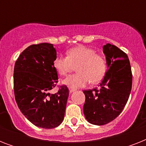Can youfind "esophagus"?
<instances>
[{
  "instance_id": "esophagus-1",
  "label": "esophagus",
  "mask_w": 146,
  "mask_h": 146,
  "mask_svg": "<svg viewBox=\"0 0 146 146\" xmlns=\"http://www.w3.org/2000/svg\"><path fill=\"white\" fill-rule=\"evenodd\" d=\"M69 91H70V93H72V92H74L76 91L75 89H72V88H70L69 89Z\"/></svg>"
}]
</instances>
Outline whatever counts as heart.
<instances>
[{
  "instance_id": "heart-1",
  "label": "heart",
  "mask_w": 146,
  "mask_h": 146,
  "mask_svg": "<svg viewBox=\"0 0 146 146\" xmlns=\"http://www.w3.org/2000/svg\"><path fill=\"white\" fill-rule=\"evenodd\" d=\"M77 73L63 80V83L72 89L86 86L91 82L96 85L102 82L108 70L107 60L104 56L96 54L93 48L80 45L68 50L67 57L59 56L54 61V66L60 75L65 76L73 70Z\"/></svg>"
}]
</instances>
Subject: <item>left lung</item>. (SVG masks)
Returning a JSON list of instances; mask_svg holds the SVG:
<instances>
[{
  "instance_id": "1",
  "label": "left lung",
  "mask_w": 146,
  "mask_h": 146,
  "mask_svg": "<svg viewBox=\"0 0 146 146\" xmlns=\"http://www.w3.org/2000/svg\"><path fill=\"white\" fill-rule=\"evenodd\" d=\"M108 70L99 88L84 90L83 112L87 120L104 125L113 120L124 108L132 89L133 75L127 54L115 45L103 46Z\"/></svg>"
}]
</instances>
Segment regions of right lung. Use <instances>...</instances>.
Listing matches in <instances>:
<instances>
[{
	"mask_svg": "<svg viewBox=\"0 0 146 146\" xmlns=\"http://www.w3.org/2000/svg\"><path fill=\"white\" fill-rule=\"evenodd\" d=\"M57 51L52 44H32L15 63L13 89L15 99L25 117L44 129L58 127L64 120L69 89L65 85L54 94L58 76L54 61Z\"/></svg>",
	"mask_w": 146,
	"mask_h": 146,
	"instance_id": "right-lung-1",
	"label": "right lung"
}]
</instances>
